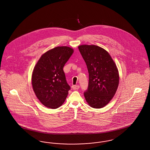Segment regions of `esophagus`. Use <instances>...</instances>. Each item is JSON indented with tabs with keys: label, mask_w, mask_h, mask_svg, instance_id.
<instances>
[{
	"label": "esophagus",
	"mask_w": 150,
	"mask_h": 150,
	"mask_svg": "<svg viewBox=\"0 0 150 150\" xmlns=\"http://www.w3.org/2000/svg\"><path fill=\"white\" fill-rule=\"evenodd\" d=\"M79 88H80V86H72V89H73L74 90H78V89H79Z\"/></svg>",
	"instance_id": "1"
}]
</instances>
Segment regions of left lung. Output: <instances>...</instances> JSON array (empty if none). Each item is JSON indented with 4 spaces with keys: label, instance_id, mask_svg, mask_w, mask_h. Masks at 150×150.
I'll use <instances>...</instances> for the list:
<instances>
[{
    "label": "left lung",
    "instance_id": "left-lung-1",
    "mask_svg": "<svg viewBox=\"0 0 150 150\" xmlns=\"http://www.w3.org/2000/svg\"><path fill=\"white\" fill-rule=\"evenodd\" d=\"M89 73V83L84 95L91 107H105L114 97L119 83L116 65L109 53L95 45L78 47Z\"/></svg>",
    "mask_w": 150,
    "mask_h": 150
}]
</instances>
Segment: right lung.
Returning a JSON list of instances; mask_svg holds the SVG:
<instances>
[{"label": "right lung", "instance_id": "obj_1", "mask_svg": "<svg viewBox=\"0 0 150 150\" xmlns=\"http://www.w3.org/2000/svg\"><path fill=\"white\" fill-rule=\"evenodd\" d=\"M74 52L71 48L57 47L40 58L32 75V86L36 96L45 107L55 109L66 100L70 86L63 68Z\"/></svg>", "mask_w": 150, "mask_h": 150}]
</instances>
